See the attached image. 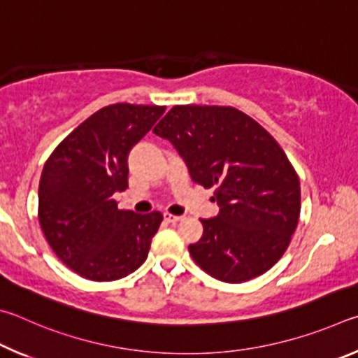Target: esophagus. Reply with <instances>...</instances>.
<instances>
[{
	"instance_id": "esophagus-1",
	"label": "esophagus",
	"mask_w": 358,
	"mask_h": 358,
	"mask_svg": "<svg viewBox=\"0 0 358 358\" xmlns=\"http://www.w3.org/2000/svg\"><path fill=\"white\" fill-rule=\"evenodd\" d=\"M180 218H182V217L168 214V212H165V214H163V220H165L166 223H178V222L180 220Z\"/></svg>"
}]
</instances>
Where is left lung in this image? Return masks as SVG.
I'll return each instance as SVG.
<instances>
[{
    "label": "left lung",
    "mask_w": 358,
    "mask_h": 358,
    "mask_svg": "<svg viewBox=\"0 0 358 358\" xmlns=\"http://www.w3.org/2000/svg\"><path fill=\"white\" fill-rule=\"evenodd\" d=\"M182 157L193 182L215 187L220 212L201 218L189 252L206 273L243 283L283 256L297 228L300 182L275 138L233 106L176 105L154 127Z\"/></svg>",
    "instance_id": "8db88e82"
}]
</instances>
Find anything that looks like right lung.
I'll return each instance as SVG.
<instances>
[{
    "label": "right lung",
    "mask_w": 358,
    "mask_h": 358,
    "mask_svg": "<svg viewBox=\"0 0 358 358\" xmlns=\"http://www.w3.org/2000/svg\"><path fill=\"white\" fill-rule=\"evenodd\" d=\"M166 106L115 103L81 122L48 157L39 182V223L55 255L83 278L113 281L148 258L163 215L119 210L130 149Z\"/></svg>",
    "instance_id": "obj_1"
}]
</instances>
